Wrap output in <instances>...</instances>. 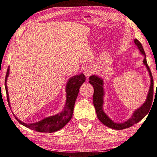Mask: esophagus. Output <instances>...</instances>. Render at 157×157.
Instances as JSON below:
<instances>
[{
    "mask_svg": "<svg viewBox=\"0 0 157 157\" xmlns=\"http://www.w3.org/2000/svg\"><path fill=\"white\" fill-rule=\"evenodd\" d=\"M83 73H84L85 75H86L87 77L90 76L93 73L92 68L91 67H90V66H89V67H85L84 70H83Z\"/></svg>",
    "mask_w": 157,
    "mask_h": 157,
    "instance_id": "34e87169",
    "label": "esophagus"
}]
</instances>
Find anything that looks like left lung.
Wrapping results in <instances>:
<instances>
[{"instance_id":"1","label":"left lung","mask_w":157,"mask_h":157,"mask_svg":"<svg viewBox=\"0 0 157 157\" xmlns=\"http://www.w3.org/2000/svg\"><path fill=\"white\" fill-rule=\"evenodd\" d=\"M134 43L138 47L141 53L145 56L144 60V63L145 65L149 71L150 78H151V84L150 87V90L148 92L147 99L145 102L143 104L141 107H140L139 109H137L135 112H134L132 116L131 117L130 119L126 121L124 123H114L107 116L105 112H103V80L100 78H98L97 76H91L90 77L89 83L92 84L94 87V94H93V103H94V108L97 112V115L98 119H99L100 121L106 125L107 127L114 129V130H124L125 128H128L131 126L134 125L135 123L139 122L140 121L142 120L146 116V114L150 110L151 106L152 104L153 101V94H154V81L153 77L151 73L150 69L148 66L146 60V56H145V53L141 43L137 39H134Z\"/></svg>"}]
</instances>
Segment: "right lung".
Returning a JSON list of instances; mask_svg holds the SVG:
<instances>
[{
    "label": "right lung",
    "instance_id": "add662e5",
    "mask_svg": "<svg viewBox=\"0 0 157 157\" xmlns=\"http://www.w3.org/2000/svg\"><path fill=\"white\" fill-rule=\"evenodd\" d=\"M10 67H8L7 71L6 73L5 80V90H6L7 102L9 104L10 108L9 97H8L7 87V78L9 75ZM85 81H86V76L83 74H81L80 75H76L75 76L71 77L68 81V83L66 86V92H67V100H66L65 106L64 109L62 112L57 114L54 116H52L49 117H47L43 119L40 121H38L34 123H25L18 120L16 116H13L16 118V119L18 121L24 126H25L27 128L32 129L33 130L40 132H54L58 130H60L67 123L70 121L71 119L73 114L74 104L76 99L77 96H78L79 88L82 86Z\"/></svg>",
    "mask_w": 157,
    "mask_h": 157
}]
</instances>
